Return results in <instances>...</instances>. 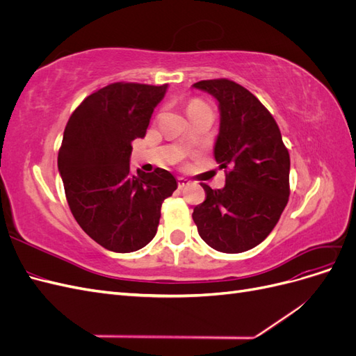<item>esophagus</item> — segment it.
<instances>
[{"label":"esophagus","instance_id":"34e87169","mask_svg":"<svg viewBox=\"0 0 356 356\" xmlns=\"http://www.w3.org/2000/svg\"><path fill=\"white\" fill-rule=\"evenodd\" d=\"M187 184H188V181H187L186 178H182V177H179V178H178V187H179V188L186 187Z\"/></svg>","mask_w":356,"mask_h":356}]
</instances>
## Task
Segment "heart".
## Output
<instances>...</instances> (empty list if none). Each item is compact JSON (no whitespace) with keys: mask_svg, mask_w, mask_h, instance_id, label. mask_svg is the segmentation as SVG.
I'll use <instances>...</instances> for the list:
<instances>
[{"mask_svg":"<svg viewBox=\"0 0 356 356\" xmlns=\"http://www.w3.org/2000/svg\"><path fill=\"white\" fill-rule=\"evenodd\" d=\"M191 106H207V105H204V104L200 102V101H193V102L188 105V108H191Z\"/></svg>","mask_w":356,"mask_h":356,"instance_id":"1","label":"heart"}]
</instances>
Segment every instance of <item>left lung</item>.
<instances>
[{
    "label": "left lung",
    "instance_id": "1",
    "mask_svg": "<svg viewBox=\"0 0 356 356\" xmlns=\"http://www.w3.org/2000/svg\"><path fill=\"white\" fill-rule=\"evenodd\" d=\"M193 88L212 95L220 108L213 156L225 186L202 184L207 199L193 211L200 238L213 250L236 254L261 243L289 197V153L273 115L243 86L227 79Z\"/></svg>",
    "mask_w": 356,
    "mask_h": 356
}]
</instances>
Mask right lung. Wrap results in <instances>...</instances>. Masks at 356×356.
<instances>
[{"label":"right lung","mask_w":356,"mask_h":356,"mask_svg":"<svg viewBox=\"0 0 356 356\" xmlns=\"http://www.w3.org/2000/svg\"><path fill=\"white\" fill-rule=\"evenodd\" d=\"M168 84L113 83L71 114L58 156L75 221L105 250L134 252L156 236L161 203L178 187L170 172H131L132 141L144 138Z\"/></svg>","instance_id":"1"}]
</instances>
